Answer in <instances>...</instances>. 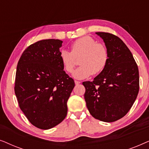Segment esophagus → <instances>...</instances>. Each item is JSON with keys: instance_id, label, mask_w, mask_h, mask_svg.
Segmentation results:
<instances>
[{"instance_id": "obj_1", "label": "esophagus", "mask_w": 149, "mask_h": 149, "mask_svg": "<svg viewBox=\"0 0 149 149\" xmlns=\"http://www.w3.org/2000/svg\"><path fill=\"white\" fill-rule=\"evenodd\" d=\"M74 83L76 85H79L81 83L80 81H74Z\"/></svg>"}]
</instances>
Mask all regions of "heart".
Returning a JSON list of instances; mask_svg holds the SVG:
<instances>
[{
    "instance_id": "b5f03b06",
    "label": "heart",
    "mask_w": 149,
    "mask_h": 149,
    "mask_svg": "<svg viewBox=\"0 0 149 149\" xmlns=\"http://www.w3.org/2000/svg\"><path fill=\"white\" fill-rule=\"evenodd\" d=\"M81 65L72 73L77 79H84L91 74H98L104 70L109 60L107 49L103 44L97 43L90 36H83L75 40L71 45V52L61 50L60 58L66 71L71 72L76 65V59Z\"/></svg>"
}]
</instances>
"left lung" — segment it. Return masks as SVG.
I'll list each match as a JSON object with an SVG mask.
<instances>
[{"mask_svg": "<svg viewBox=\"0 0 149 149\" xmlns=\"http://www.w3.org/2000/svg\"><path fill=\"white\" fill-rule=\"evenodd\" d=\"M102 38L109 54L104 70L85 81L84 97L89 113L95 119L113 122L131 109L139 91V72L131 52L121 38L107 32H95Z\"/></svg>", "mask_w": 149, "mask_h": 149, "instance_id": "8db88e82", "label": "left lung"}]
</instances>
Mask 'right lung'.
Masks as SVG:
<instances>
[{
  "label": "right lung",
  "instance_id": "obj_1",
  "mask_svg": "<svg viewBox=\"0 0 149 149\" xmlns=\"http://www.w3.org/2000/svg\"><path fill=\"white\" fill-rule=\"evenodd\" d=\"M62 42L39 40L25 49L17 63L15 95L28 121L39 129H51L65 119L74 87L60 58Z\"/></svg>",
  "mask_w": 149,
  "mask_h": 149
}]
</instances>
